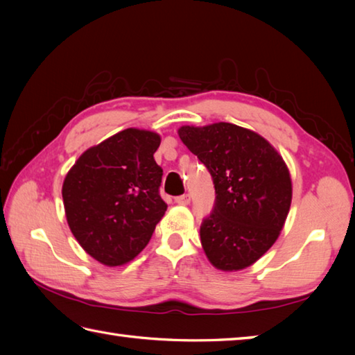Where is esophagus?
Here are the masks:
<instances>
[{
  "label": "esophagus",
  "mask_w": 355,
  "mask_h": 355,
  "mask_svg": "<svg viewBox=\"0 0 355 355\" xmlns=\"http://www.w3.org/2000/svg\"><path fill=\"white\" fill-rule=\"evenodd\" d=\"M175 202H178V205H183V206L189 205V202H191V195H189V193L180 195V197H177V198H175Z\"/></svg>",
  "instance_id": "1"
}]
</instances>
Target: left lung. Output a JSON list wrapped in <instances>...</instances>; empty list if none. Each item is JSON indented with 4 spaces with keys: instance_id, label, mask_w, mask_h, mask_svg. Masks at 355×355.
<instances>
[{
    "instance_id": "8db88e82",
    "label": "left lung",
    "mask_w": 355,
    "mask_h": 355,
    "mask_svg": "<svg viewBox=\"0 0 355 355\" xmlns=\"http://www.w3.org/2000/svg\"><path fill=\"white\" fill-rule=\"evenodd\" d=\"M178 135L210 172L212 212L200 236L209 261L224 271L243 270L275 244L291 205V178L270 143L233 123L182 126Z\"/></svg>"
}]
</instances>
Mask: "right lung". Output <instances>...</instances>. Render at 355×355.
Here are the masks:
<instances>
[{
  "instance_id": "right-lung-1",
  "label": "right lung",
  "mask_w": 355,
  "mask_h": 355,
  "mask_svg": "<svg viewBox=\"0 0 355 355\" xmlns=\"http://www.w3.org/2000/svg\"><path fill=\"white\" fill-rule=\"evenodd\" d=\"M160 135L128 128L87 149L62 186L67 221L82 248L105 266L134 259L168 205L163 169L154 160Z\"/></svg>"
}]
</instances>
